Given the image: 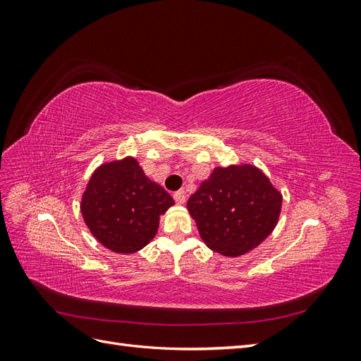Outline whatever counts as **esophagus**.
I'll return each mask as SVG.
<instances>
[{"instance_id":"34e87169","label":"esophagus","mask_w":361,"mask_h":361,"mask_svg":"<svg viewBox=\"0 0 361 361\" xmlns=\"http://www.w3.org/2000/svg\"><path fill=\"white\" fill-rule=\"evenodd\" d=\"M173 197H174V202H176L178 204H183L185 200H187V195H185V191H182V190L174 192Z\"/></svg>"}]
</instances>
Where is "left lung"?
Segmentation results:
<instances>
[{
  "label": "left lung",
  "mask_w": 361,
  "mask_h": 361,
  "mask_svg": "<svg viewBox=\"0 0 361 361\" xmlns=\"http://www.w3.org/2000/svg\"><path fill=\"white\" fill-rule=\"evenodd\" d=\"M187 207L206 245L236 257L274 231L281 194L253 166L218 167L188 199Z\"/></svg>",
  "instance_id": "obj_1"
}]
</instances>
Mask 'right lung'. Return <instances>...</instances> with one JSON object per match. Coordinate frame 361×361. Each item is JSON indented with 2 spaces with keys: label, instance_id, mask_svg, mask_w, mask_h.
Wrapping results in <instances>:
<instances>
[{
  "label": "right lung",
  "instance_id": "add662e5",
  "mask_svg": "<svg viewBox=\"0 0 361 361\" xmlns=\"http://www.w3.org/2000/svg\"><path fill=\"white\" fill-rule=\"evenodd\" d=\"M174 204L134 158L105 164L82 195L81 212L93 236L116 253H134L154 239L159 215Z\"/></svg>",
  "mask_w": 361,
  "mask_h": 361
}]
</instances>
